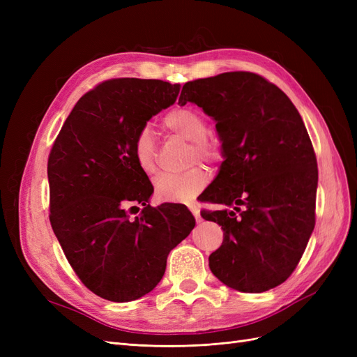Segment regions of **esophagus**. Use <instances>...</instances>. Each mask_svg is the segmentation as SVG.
I'll list each match as a JSON object with an SVG mask.
<instances>
[{"mask_svg":"<svg viewBox=\"0 0 357 357\" xmlns=\"http://www.w3.org/2000/svg\"><path fill=\"white\" fill-rule=\"evenodd\" d=\"M189 210L192 211V214L195 215V219H197V222H201V215H199V207H198V204H195V202H190L189 205Z\"/></svg>","mask_w":357,"mask_h":357,"instance_id":"1","label":"esophagus"}]
</instances>
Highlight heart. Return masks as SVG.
I'll return each mask as SVG.
<instances>
[{
    "label": "heart",
    "mask_w": 357,
    "mask_h": 357,
    "mask_svg": "<svg viewBox=\"0 0 357 357\" xmlns=\"http://www.w3.org/2000/svg\"><path fill=\"white\" fill-rule=\"evenodd\" d=\"M162 126L171 135L190 142L189 164L204 160L207 164H218L223 156L222 142L219 137L208 132L207 119L193 107L181 105L174 107L164 117ZM132 152L138 167L147 176H155L158 172V146L152 129L144 126L137 132ZM210 180V172L201 164L177 174H160L155 180V190L159 199L165 202L183 201L195 197Z\"/></svg>",
    "instance_id": "1"
}]
</instances>
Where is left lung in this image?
I'll return each instance as SVG.
<instances>
[{
    "instance_id": "obj_1",
    "label": "left lung",
    "mask_w": 357,
    "mask_h": 357,
    "mask_svg": "<svg viewBox=\"0 0 357 357\" xmlns=\"http://www.w3.org/2000/svg\"><path fill=\"white\" fill-rule=\"evenodd\" d=\"M195 102L211 116L225 160L204 201L234 210H204L223 229L208 257L222 283L261 294L295 271L316 225L317 159L304 122L262 75L223 73L188 82L178 104Z\"/></svg>"
}]
</instances>
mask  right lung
Returning a JSON list of instances; mask_svg holds the SVG:
<instances>
[{
	"label": "right lung",
	"instance_id": "add662e5",
	"mask_svg": "<svg viewBox=\"0 0 357 357\" xmlns=\"http://www.w3.org/2000/svg\"><path fill=\"white\" fill-rule=\"evenodd\" d=\"M180 88L153 79L96 84L74 105L49 153L52 229L75 275L107 301L153 290L168 253L195 228L186 205L150 207L153 186L132 152L137 132L174 104ZM137 203L144 210L132 218Z\"/></svg>",
	"mask_w": 357,
	"mask_h": 357
}]
</instances>
